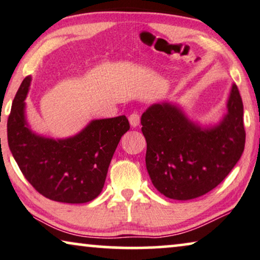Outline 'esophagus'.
I'll use <instances>...</instances> for the list:
<instances>
[{
    "instance_id": "obj_1",
    "label": "esophagus",
    "mask_w": 260,
    "mask_h": 260,
    "mask_svg": "<svg viewBox=\"0 0 260 260\" xmlns=\"http://www.w3.org/2000/svg\"><path fill=\"white\" fill-rule=\"evenodd\" d=\"M129 123L133 128H135V127H138L139 125H140V117H139L138 113H133L129 115Z\"/></svg>"
}]
</instances>
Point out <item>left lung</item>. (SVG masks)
<instances>
[{
	"label": "left lung",
	"instance_id": "8db88e82",
	"mask_svg": "<svg viewBox=\"0 0 260 260\" xmlns=\"http://www.w3.org/2000/svg\"><path fill=\"white\" fill-rule=\"evenodd\" d=\"M243 102L232 84L226 112L201 123L179 104H152L141 115L146 167L155 188L172 200L196 199L216 188L241 158L245 146Z\"/></svg>",
	"mask_w": 260,
	"mask_h": 260
}]
</instances>
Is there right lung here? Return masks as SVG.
<instances>
[{"mask_svg": "<svg viewBox=\"0 0 260 260\" xmlns=\"http://www.w3.org/2000/svg\"><path fill=\"white\" fill-rule=\"evenodd\" d=\"M31 76L22 81L8 119V145L30 184L46 199L86 203L102 192L120 139L129 129L125 115L91 120L72 137L38 134L26 118Z\"/></svg>", "mask_w": 260, "mask_h": 260, "instance_id": "add662e5", "label": "right lung"}]
</instances>
